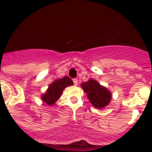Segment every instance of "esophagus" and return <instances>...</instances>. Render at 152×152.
Listing matches in <instances>:
<instances>
[{"instance_id":"obj_1","label":"esophagus","mask_w":152,"mask_h":152,"mask_svg":"<svg viewBox=\"0 0 152 152\" xmlns=\"http://www.w3.org/2000/svg\"><path fill=\"white\" fill-rule=\"evenodd\" d=\"M73 84H74V85H78V79H73Z\"/></svg>"}]
</instances>
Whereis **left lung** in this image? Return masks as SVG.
Wrapping results in <instances>:
<instances>
[{"label": "left lung", "instance_id": "left-lung-1", "mask_svg": "<svg viewBox=\"0 0 152 152\" xmlns=\"http://www.w3.org/2000/svg\"><path fill=\"white\" fill-rule=\"evenodd\" d=\"M82 88L87 94L90 103L97 109H103L110 104L111 93L94 79H89L82 84Z\"/></svg>", "mask_w": 152, "mask_h": 152}]
</instances>
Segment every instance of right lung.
Instances as JSON below:
<instances>
[{"mask_svg": "<svg viewBox=\"0 0 152 152\" xmlns=\"http://www.w3.org/2000/svg\"><path fill=\"white\" fill-rule=\"evenodd\" d=\"M73 85V81L68 76H65L62 79H56L53 83L49 85L48 88L45 93L42 95L41 99L46 104L49 106L53 105L59 99L64 89L66 87Z\"/></svg>", "mask_w": 152, "mask_h": 152, "instance_id": "1", "label": "right lung"}]
</instances>
